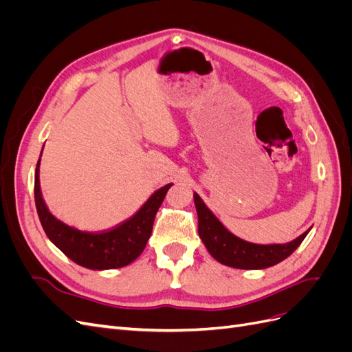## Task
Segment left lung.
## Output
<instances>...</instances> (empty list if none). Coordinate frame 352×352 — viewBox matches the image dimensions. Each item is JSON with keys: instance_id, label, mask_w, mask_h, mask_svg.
<instances>
[{"instance_id": "1", "label": "left lung", "mask_w": 352, "mask_h": 352, "mask_svg": "<svg viewBox=\"0 0 352 352\" xmlns=\"http://www.w3.org/2000/svg\"><path fill=\"white\" fill-rule=\"evenodd\" d=\"M195 208L198 212V233L207 251L220 264L242 270H263L283 261L300 247L308 232L286 243L260 245L243 241L229 232L214 216L201 197L194 192Z\"/></svg>"}]
</instances>
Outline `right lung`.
I'll use <instances>...</instances> for the list:
<instances>
[{
    "label": "right lung",
    "instance_id": "right-lung-1",
    "mask_svg": "<svg viewBox=\"0 0 352 352\" xmlns=\"http://www.w3.org/2000/svg\"><path fill=\"white\" fill-rule=\"evenodd\" d=\"M39 166L41 157L35 170V204L38 216L48 239L66 257L91 270L120 269L140 257L151 236L157 211L168 188L173 184H167L155 190L131 219L120 223L119 226L98 233L83 232L52 216L42 198Z\"/></svg>",
    "mask_w": 352,
    "mask_h": 352
}]
</instances>
